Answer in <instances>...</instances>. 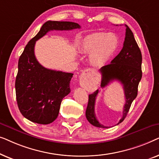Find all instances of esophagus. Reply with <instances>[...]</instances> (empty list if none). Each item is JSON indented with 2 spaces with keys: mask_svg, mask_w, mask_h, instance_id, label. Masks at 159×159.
<instances>
[{
  "mask_svg": "<svg viewBox=\"0 0 159 159\" xmlns=\"http://www.w3.org/2000/svg\"><path fill=\"white\" fill-rule=\"evenodd\" d=\"M90 73H93V70L91 69H87L84 71H83V74H84V75H88V74Z\"/></svg>",
  "mask_w": 159,
  "mask_h": 159,
  "instance_id": "1",
  "label": "esophagus"
}]
</instances>
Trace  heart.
I'll return each instance as SVG.
<instances>
[{
	"label": "heart",
	"mask_w": 159,
	"mask_h": 159,
	"mask_svg": "<svg viewBox=\"0 0 159 159\" xmlns=\"http://www.w3.org/2000/svg\"><path fill=\"white\" fill-rule=\"evenodd\" d=\"M119 40L112 32H97L86 36L82 41L81 51L90 53V62L95 66H101L109 60L118 48Z\"/></svg>",
	"instance_id": "1"
}]
</instances>
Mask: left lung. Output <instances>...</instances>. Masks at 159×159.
I'll use <instances>...</instances> for the list:
<instances>
[{
    "label": "left lung",
    "mask_w": 159,
    "mask_h": 159,
    "mask_svg": "<svg viewBox=\"0 0 159 159\" xmlns=\"http://www.w3.org/2000/svg\"><path fill=\"white\" fill-rule=\"evenodd\" d=\"M123 48L111 64L101 67V88H105L114 80L120 82L125 91V104L123 115L117 125L122 122L129 111L132 101L138 95V84L142 78V54L134 34L127 25ZM99 90L89 95L88 103L85 112L86 118L91 125L97 127L108 128L98 121L95 114V100Z\"/></svg>",
    "instance_id": "1"
}]
</instances>
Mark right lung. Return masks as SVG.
Returning <instances> with one entry per match:
<instances>
[{
    "mask_svg": "<svg viewBox=\"0 0 159 159\" xmlns=\"http://www.w3.org/2000/svg\"><path fill=\"white\" fill-rule=\"evenodd\" d=\"M71 21H48L26 45L18 62L15 82L16 101L21 114L32 122L48 125L57 118L64 98L70 93L72 73L45 68L36 59V41L51 30L80 29Z\"/></svg>",
    "mask_w": 159,
    "mask_h": 159,
    "instance_id": "add662e5",
    "label": "right lung"
}]
</instances>
